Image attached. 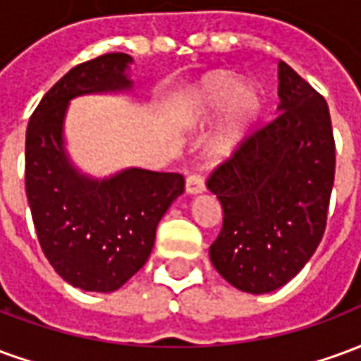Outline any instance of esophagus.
<instances>
[{"mask_svg": "<svg viewBox=\"0 0 361 361\" xmlns=\"http://www.w3.org/2000/svg\"><path fill=\"white\" fill-rule=\"evenodd\" d=\"M185 191L189 195H197V193L204 191L203 176L201 173H189L188 180H185Z\"/></svg>", "mask_w": 361, "mask_h": 361, "instance_id": "34e87169", "label": "esophagus"}]
</instances>
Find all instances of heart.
<instances>
[{
    "mask_svg": "<svg viewBox=\"0 0 361 361\" xmlns=\"http://www.w3.org/2000/svg\"><path fill=\"white\" fill-rule=\"evenodd\" d=\"M238 86L240 81L234 75H216L204 82L195 94V111L199 116H209L230 102L226 126L219 139V149L222 152L234 149L243 135L255 126L265 106V98L259 87L243 85L238 90Z\"/></svg>",
    "mask_w": 361,
    "mask_h": 361,
    "instance_id": "1",
    "label": "heart"
}]
</instances>
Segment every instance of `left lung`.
I'll return each instance as SVG.
<instances>
[{
	"label": "left lung",
	"mask_w": 361,
	"mask_h": 361,
	"mask_svg": "<svg viewBox=\"0 0 361 361\" xmlns=\"http://www.w3.org/2000/svg\"><path fill=\"white\" fill-rule=\"evenodd\" d=\"M279 116L243 137L207 188L222 204L211 261L250 294L284 286L323 240L334 183V137L325 98L279 63Z\"/></svg>",
	"instance_id": "1"
}]
</instances>
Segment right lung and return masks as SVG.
Segmentation results:
<instances>
[{
	"label": "right lung",
	"mask_w": 361,
	"mask_h": 361,
	"mask_svg": "<svg viewBox=\"0 0 361 361\" xmlns=\"http://www.w3.org/2000/svg\"><path fill=\"white\" fill-rule=\"evenodd\" d=\"M131 61L116 51L75 66L44 94L27 127L25 188L38 242L59 276L87 292H114L147 263L158 222L185 189L181 173L141 168L92 180L67 158L69 100L129 89Z\"/></svg>",
	"instance_id": "1"
}]
</instances>
